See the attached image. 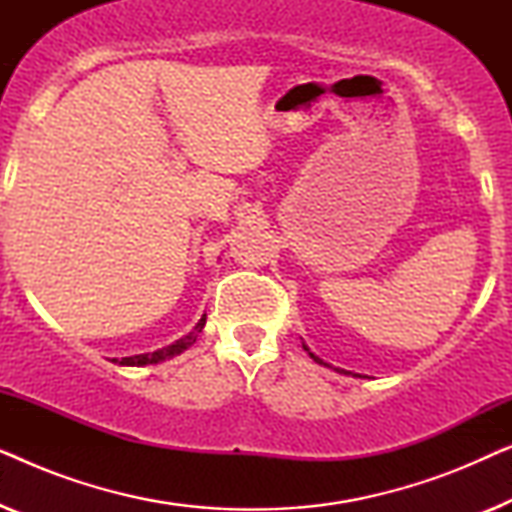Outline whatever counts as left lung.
<instances>
[{"mask_svg":"<svg viewBox=\"0 0 512 512\" xmlns=\"http://www.w3.org/2000/svg\"><path fill=\"white\" fill-rule=\"evenodd\" d=\"M303 347H305V345H303ZM305 349H307V347H305ZM307 352H310V349H307ZM310 356H312V359H314V361H317V363H324V361H321V359H319V356H314L312 352H310ZM324 366H326V363H324Z\"/></svg>","mask_w":512,"mask_h":512,"instance_id":"8db88e82","label":"left lung"}]
</instances>
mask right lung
<instances>
[{
	"instance_id": "right-lung-1",
	"label": "right lung",
	"mask_w": 512,
	"mask_h": 512,
	"mask_svg": "<svg viewBox=\"0 0 512 512\" xmlns=\"http://www.w3.org/2000/svg\"><path fill=\"white\" fill-rule=\"evenodd\" d=\"M205 321L207 317H202L198 321V326L193 328L191 333L184 335V338L174 342V345H167L163 349H158V352H151V354H137V356H125V359H114V363H121V366H149V363H158V361H165V359H172V356H177L184 352V349H188L193 345L195 340H198V335L202 333V328H205Z\"/></svg>"
}]
</instances>
